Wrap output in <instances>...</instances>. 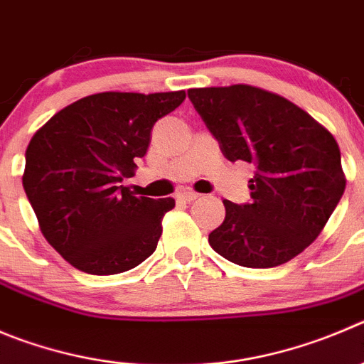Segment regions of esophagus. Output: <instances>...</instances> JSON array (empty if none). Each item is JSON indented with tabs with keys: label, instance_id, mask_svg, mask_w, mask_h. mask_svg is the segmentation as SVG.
I'll return each instance as SVG.
<instances>
[{
	"label": "esophagus",
	"instance_id": "34e87169",
	"mask_svg": "<svg viewBox=\"0 0 364 364\" xmlns=\"http://www.w3.org/2000/svg\"><path fill=\"white\" fill-rule=\"evenodd\" d=\"M179 199H181V201H186V203H192V201H196V199L199 198V193H196V192H192V190H185V192H181L178 196Z\"/></svg>",
	"mask_w": 364,
	"mask_h": 364
}]
</instances>
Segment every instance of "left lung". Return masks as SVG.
Listing matches in <instances>:
<instances>
[{"instance_id": "obj_1", "label": "left lung", "mask_w": 364, "mask_h": 364, "mask_svg": "<svg viewBox=\"0 0 364 364\" xmlns=\"http://www.w3.org/2000/svg\"><path fill=\"white\" fill-rule=\"evenodd\" d=\"M188 98L223 154L257 166L251 201L224 199L210 246L244 267L289 262L320 235L345 192L338 141L296 104L260 87H198Z\"/></svg>"}]
</instances>
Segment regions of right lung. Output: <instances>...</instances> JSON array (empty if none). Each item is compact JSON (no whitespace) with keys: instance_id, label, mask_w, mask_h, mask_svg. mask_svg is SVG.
I'll return each mask as SVG.
<instances>
[{"instance_id":"add662e5","label":"right lung","mask_w":364,"mask_h":364,"mask_svg":"<svg viewBox=\"0 0 364 364\" xmlns=\"http://www.w3.org/2000/svg\"><path fill=\"white\" fill-rule=\"evenodd\" d=\"M185 91L90 95L53 114L26 147L23 188L50 246L77 269L117 274L154 253L174 199L127 186L151 131Z\"/></svg>"}]
</instances>
